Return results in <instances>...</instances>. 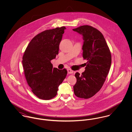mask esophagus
<instances>
[{
	"label": "esophagus",
	"instance_id": "34e87169",
	"mask_svg": "<svg viewBox=\"0 0 132 132\" xmlns=\"http://www.w3.org/2000/svg\"><path fill=\"white\" fill-rule=\"evenodd\" d=\"M67 71H68V74H73V71L72 70L70 69H68V70H67Z\"/></svg>",
	"mask_w": 132,
	"mask_h": 132
}]
</instances>
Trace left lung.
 <instances>
[{"instance_id": "left-lung-1", "label": "left lung", "mask_w": 132, "mask_h": 132, "mask_svg": "<svg viewBox=\"0 0 132 132\" xmlns=\"http://www.w3.org/2000/svg\"><path fill=\"white\" fill-rule=\"evenodd\" d=\"M83 37V57L87 61L85 70L81 75L75 74L77 82L73 86L76 95L89 98L103 86L111 64V55L102 34L89 25L73 29Z\"/></svg>"}]
</instances>
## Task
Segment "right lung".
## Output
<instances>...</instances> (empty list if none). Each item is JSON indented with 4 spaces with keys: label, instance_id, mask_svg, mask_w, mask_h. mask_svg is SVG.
Listing matches in <instances>:
<instances>
[{
    "label": "right lung",
    "instance_id": "1",
    "mask_svg": "<svg viewBox=\"0 0 132 132\" xmlns=\"http://www.w3.org/2000/svg\"><path fill=\"white\" fill-rule=\"evenodd\" d=\"M65 29L64 26L57 27L38 34L30 42L23 56L22 62L27 82L32 93L40 99L54 97L67 74L66 69L53 68L51 63L58 54Z\"/></svg>",
    "mask_w": 132,
    "mask_h": 132
}]
</instances>
